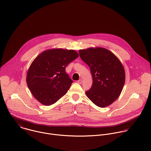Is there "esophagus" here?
<instances>
[{"label":"esophagus","mask_w":151,"mask_h":151,"mask_svg":"<svg viewBox=\"0 0 151 151\" xmlns=\"http://www.w3.org/2000/svg\"><path fill=\"white\" fill-rule=\"evenodd\" d=\"M82 79H79V80H78V83H79V84H81V83H82Z\"/></svg>","instance_id":"34e87169"}]
</instances>
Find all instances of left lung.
Instances as JSON below:
<instances>
[{
	"instance_id": "1",
	"label": "left lung",
	"mask_w": 151,
	"mask_h": 151,
	"mask_svg": "<svg viewBox=\"0 0 151 151\" xmlns=\"http://www.w3.org/2000/svg\"><path fill=\"white\" fill-rule=\"evenodd\" d=\"M81 58L89 67L93 83L86 92L96 106L106 107L119 96L125 81L124 66L111 51L103 47L79 50Z\"/></svg>"
}]
</instances>
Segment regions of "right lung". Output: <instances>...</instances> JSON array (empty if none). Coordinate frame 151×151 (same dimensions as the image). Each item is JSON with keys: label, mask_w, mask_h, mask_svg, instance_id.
<instances>
[{"label": "right lung", "mask_w": 151, "mask_h": 151, "mask_svg": "<svg viewBox=\"0 0 151 151\" xmlns=\"http://www.w3.org/2000/svg\"><path fill=\"white\" fill-rule=\"evenodd\" d=\"M78 56L74 50L53 49L43 52L35 58L28 69L26 82L39 102L49 106L67 93L73 81L65 68Z\"/></svg>", "instance_id": "1"}]
</instances>
